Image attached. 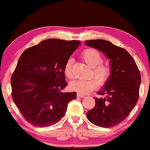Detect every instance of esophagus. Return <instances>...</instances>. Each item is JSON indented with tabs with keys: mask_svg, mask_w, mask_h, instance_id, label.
I'll list each match as a JSON object with an SVG mask.
<instances>
[{
	"mask_svg": "<svg viewBox=\"0 0 150 150\" xmlns=\"http://www.w3.org/2000/svg\"><path fill=\"white\" fill-rule=\"evenodd\" d=\"M77 97H80V98H83V97H85V96L84 95V94H80V93H77Z\"/></svg>",
	"mask_w": 150,
	"mask_h": 150,
	"instance_id": "esophagus-1",
	"label": "esophagus"
}]
</instances>
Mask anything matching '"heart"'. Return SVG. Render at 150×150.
Returning <instances> with one entry per match:
<instances>
[{"mask_svg": "<svg viewBox=\"0 0 150 150\" xmlns=\"http://www.w3.org/2000/svg\"><path fill=\"white\" fill-rule=\"evenodd\" d=\"M82 57L87 64L92 67V75H94L96 79H76L71 82L70 88L80 94H86L97 88L98 82L100 85H104L111 76V69L108 64L101 63L102 61V56L97 50L86 49L82 52ZM73 58H68L63 68L65 75L69 78L73 77Z\"/></svg>", "mask_w": 150, "mask_h": 150, "instance_id": "b5f03b06", "label": "heart"}]
</instances>
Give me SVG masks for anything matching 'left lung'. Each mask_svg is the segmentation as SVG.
Segmentation results:
<instances>
[{
    "mask_svg": "<svg viewBox=\"0 0 150 150\" xmlns=\"http://www.w3.org/2000/svg\"><path fill=\"white\" fill-rule=\"evenodd\" d=\"M85 45L101 51L109 59L111 74L95 97V106L87 113L91 123L102 128H111L123 121L139 98L140 70L126 50L103 39L85 41Z\"/></svg>",
    "mask_w": 150,
    "mask_h": 150,
    "instance_id": "left-lung-1",
    "label": "left lung"
}]
</instances>
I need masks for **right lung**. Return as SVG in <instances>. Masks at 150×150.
Instances as JSON below:
<instances>
[{
    "mask_svg": "<svg viewBox=\"0 0 150 150\" xmlns=\"http://www.w3.org/2000/svg\"><path fill=\"white\" fill-rule=\"evenodd\" d=\"M80 41L49 39L26 49L11 77L12 98L25 119L37 127L60 121L77 93L63 92V68Z\"/></svg>",
    "mask_w": 150,
    "mask_h": 150,
    "instance_id": "obj_1",
    "label": "right lung"
}]
</instances>
